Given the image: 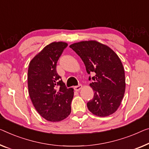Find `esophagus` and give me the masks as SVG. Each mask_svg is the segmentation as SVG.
Segmentation results:
<instances>
[{
	"label": "esophagus",
	"instance_id": "1",
	"mask_svg": "<svg viewBox=\"0 0 149 149\" xmlns=\"http://www.w3.org/2000/svg\"><path fill=\"white\" fill-rule=\"evenodd\" d=\"M81 88H82L81 84H79L78 86H75V87H74V90H75V91H79V90H80Z\"/></svg>",
	"mask_w": 149,
	"mask_h": 149
}]
</instances>
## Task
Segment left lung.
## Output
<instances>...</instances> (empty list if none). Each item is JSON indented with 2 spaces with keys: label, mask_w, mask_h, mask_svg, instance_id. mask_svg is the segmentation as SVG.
Masks as SVG:
<instances>
[{
  "label": "left lung",
  "mask_w": 149,
  "mask_h": 149,
  "mask_svg": "<svg viewBox=\"0 0 149 149\" xmlns=\"http://www.w3.org/2000/svg\"><path fill=\"white\" fill-rule=\"evenodd\" d=\"M85 64L90 86L94 90L92 100L87 103L88 110L97 116L113 114L120 105L125 92V75L118 56L109 47L96 41H81L70 45Z\"/></svg>",
  "instance_id": "obj_1"
}]
</instances>
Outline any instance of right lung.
I'll list each match as a JSON object with an SVG mask.
<instances>
[{
  "instance_id": "right-lung-1",
  "label": "right lung",
  "mask_w": 149,
  "mask_h": 149,
  "mask_svg": "<svg viewBox=\"0 0 149 149\" xmlns=\"http://www.w3.org/2000/svg\"><path fill=\"white\" fill-rule=\"evenodd\" d=\"M68 44L53 42L43 48L31 61L28 69L29 94L41 116L59 122L71 113L73 88H68L56 71L57 62Z\"/></svg>"
}]
</instances>
